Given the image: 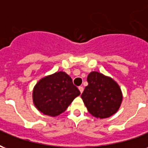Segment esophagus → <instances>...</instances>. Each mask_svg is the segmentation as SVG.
I'll return each mask as SVG.
<instances>
[{
	"mask_svg": "<svg viewBox=\"0 0 148 148\" xmlns=\"http://www.w3.org/2000/svg\"><path fill=\"white\" fill-rule=\"evenodd\" d=\"M78 90H79V91H80L81 93H82L84 89H83V87H82V86H79V87H78Z\"/></svg>",
	"mask_w": 148,
	"mask_h": 148,
	"instance_id": "esophagus-1",
	"label": "esophagus"
}]
</instances>
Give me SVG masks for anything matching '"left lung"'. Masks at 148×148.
Listing matches in <instances>:
<instances>
[{
  "label": "left lung",
  "mask_w": 148,
  "mask_h": 148,
  "mask_svg": "<svg viewBox=\"0 0 148 148\" xmlns=\"http://www.w3.org/2000/svg\"><path fill=\"white\" fill-rule=\"evenodd\" d=\"M87 82L88 86L81 97L89 112L97 119L114 115L123 101L122 91L117 82L97 71L90 72Z\"/></svg>",
  "instance_id": "8db88e82"
}]
</instances>
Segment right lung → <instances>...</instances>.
<instances>
[{"instance_id":"add662e5","label":"right lung","mask_w":148,"mask_h":148,"mask_svg":"<svg viewBox=\"0 0 148 148\" xmlns=\"http://www.w3.org/2000/svg\"><path fill=\"white\" fill-rule=\"evenodd\" d=\"M80 91L64 71H57L42 77L32 91L34 106L42 114L52 117L66 111Z\"/></svg>"}]
</instances>
